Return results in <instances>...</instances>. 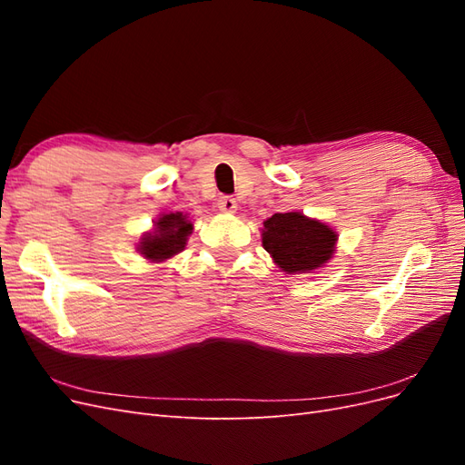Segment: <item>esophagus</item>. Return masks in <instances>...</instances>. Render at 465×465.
Masks as SVG:
<instances>
[{
    "label": "esophagus",
    "instance_id": "obj_1",
    "mask_svg": "<svg viewBox=\"0 0 465 465\" xmlns=\"http://www.w3.org/2000/svg\"><path fill=\"white\" fill-rule=\"evenodd\" d=\"M219 209L223 211V213H236V200L234 198H229V195H223V198H219Z\"/></svg>",
    "mask_w": 465,
    "mask_h": 465
}]
</instances>
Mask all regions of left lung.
<instances>
[{"instance_id": "left-lung-1", "label": "left lung", "mask_w": 465, "mask_h": 465, "mask_svg": "<svg viewBox=\"0 0 465 465\" xmlns=\"http://www.w3.org/2000/svg\"><path fill=\"white\" fill-rule=\"evenodd\" d=\"M340 234L328 223L306 217L301 211L275 213L263 221L262 246L287 275L312 273L326 265Z\"/></svg>"}]
</instances>
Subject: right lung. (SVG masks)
<instances>
[{
  "label": "right lung",
  "mask_w": 465,
  "mask_h": 465,
  "mask_svg": "<svg viewBox=\"0 0 465 465\" xmlns=\"http://www.w3.org/2000/svg\"><path fill=\"white\" fill-rule=\"evenodd\" d=\"M192 231L193 223L188 213L171 211L153 223V231L139 238L137 252L153 263L166 262L186 248Z\"/></svg>",
  "instance_id": "1"
}]
</instances>
